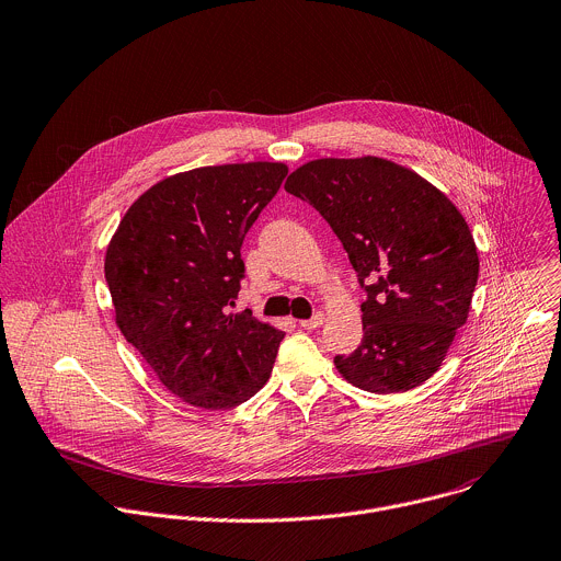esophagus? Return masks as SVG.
I'll return each mask as SVG.
<instances>
[{
    "label": "esophagus",
    "mask_w": 561,
    "mask_h": 561,
    "mask_svg": "<svg viewBox=\"0 0 561 561\" xmlns=\"http://www.w3.org/2000/svg\"><path fill=\"white\" fill-rule=\"evenodd\" d=\"M323 321H325L323 312H314L310 319H301V321H299V325H301V328H308V330H312V328H319Z\"/></svg>",
    "instance_id": "obj_1"
}]
</instances>
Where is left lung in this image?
I'll use <instances>...</instances> for the list:
<instances>
[{"instance_id": "1", "label": "left lung", "mask_w": 561, "mask_h": 561, "mask_svg": "<svg viewBox=\"0 0 561 561\" xmlns=\"http://www.w3.org/2000/svg\"><path fill=\"white\" fill-rule=\"evenodd\" d=\"M284 190L330 225L367 295L360 345L334 356L339 375L375 394L423 386L467 321L478 284L462 214L416 171L377 156L310 160Z\"/></svg>"}]
</instances>
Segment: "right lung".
I'll return each instance as SVG.
<instances>
[{
	"instance_id": "1",
	"label": "right lung",
	"mask_w": 561,
	"mask_h": 561,
	"mask_svg": "<svg viewBox=\"0 0 561 561\" xmlns=\"http://www.w3.org/2000/svg\"><path fill=\"white\" fill-rule=\"evenodd\" d=\"M286 173L284 162H240L169 175L127 209L107 247L116 325L194 408H236L271 377L284 332L229 308L244 236Z\"/></svg>"
}]
</instances>
